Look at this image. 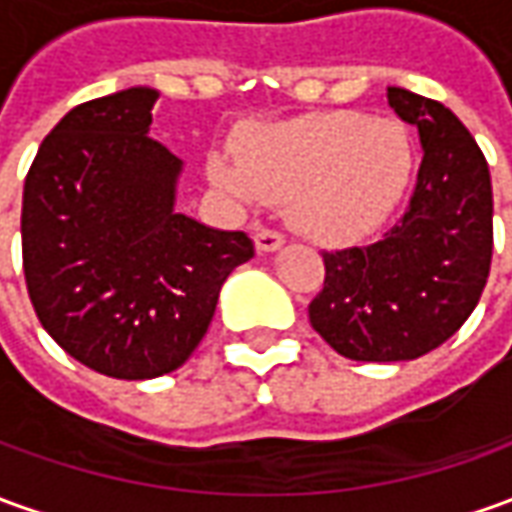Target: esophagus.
I'll list each match as a JSON object with an SVG mask.
<instances>
[{
  "instance_id": "esophagus-1",
  "label": "esophagus",
  "mask_w": 512,
  "mask_h": 512,
  "mask_svg": "<svg viewBox=\"0 0 512 512\" xmlns=\"http://www.w3.org/2000/svg\"><path fill=\"white\" fill-rule=\"evenodd\" d=\"M256 250L259 253H276V250L284 248V236L276 234V231H256Z\"/></svg>"
}]
</instances>
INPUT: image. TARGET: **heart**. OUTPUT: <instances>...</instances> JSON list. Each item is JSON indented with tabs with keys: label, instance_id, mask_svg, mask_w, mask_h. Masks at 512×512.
<instances>
[{
	"label": "heart",
	"instance_id": "obj_1",
	"mask_svg": "<svg viewBox=\"0 0 512 512\" xmlns=\"http://www.w3.org/2000/svg\"><path fill=\"white\" fill-rule=\"evenodd\" d=\"M415 150L407 128L362 111H320L256 125L209 155V181L236 206L287 197L290 225L326 248L382 228L407 195Z\"/></svg>",
	"mask_w": 512,
	"mask_h": 512
}]
</instances>
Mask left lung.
<instances>
[{
  "instance_id": "8db88e82",
  "label": "left lung",
  "mask_w": 512,
  "mask_h": 512,
  "mask_svg": "<svg viewBox=\"0 0 512 512\" xmlns=\"http://www.w3.org/2000/svg\"><path fill=\"white\" fill-rule=\"evenodd\" d=\"M387 105L415 125L424 161L410 209L365 248L323 253V292L309 323L357 362H407L429 354L479 303L493 253L488 161L446 105L387 88Z\"/></svg>"
}]
</instances>
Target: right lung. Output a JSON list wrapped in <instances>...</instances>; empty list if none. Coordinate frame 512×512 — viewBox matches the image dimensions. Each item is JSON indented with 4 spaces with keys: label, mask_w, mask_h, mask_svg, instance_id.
<instances>
[{
    "label": "right lung",
    "mask_w": 512,
    "mask_h": 512,
    "mask_svg": "<svg viewBox=\"0 0 512 512\" xmlns=\"http://www.w3.org/2000/svg\"><path fill=\"white\" fill-rule=\"evenodd\" d=\"M158 91L83 102L38 147L21 200L35 315L86 368L142 382L178 370L225 278L253 259L245 231L178 211L183 161L150 139Z\"/></svg>",
    "instance_id": "obj_1"
}]
</instances>
